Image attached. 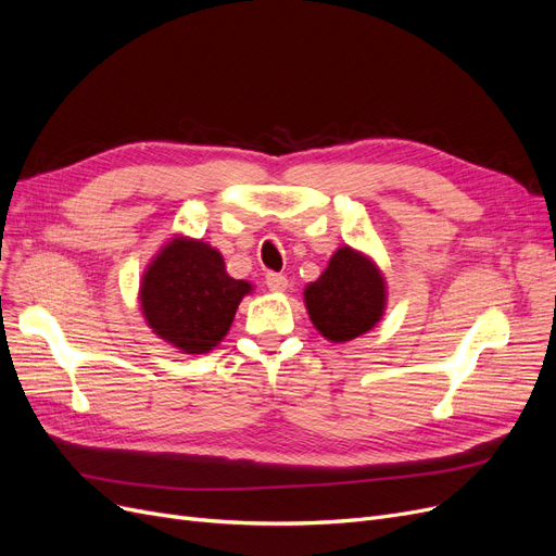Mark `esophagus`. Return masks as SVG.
<instances>
[{
  "label": "esophagus",
  "mask_w": 556,
  "mask_h": 556,
  "mask_svg": "<svg viewBox=\"0 0 556 556\" xmlns=\"http://www.w3.org/2000/svg\"><path fill=\"white\" fill-rule=\"evenodd\" d=\"M265 286H268L273 293H283L288 288V279L281 273H268L265 275Z\"/></svg>",
  "instance_id": "34e87169"
}]
</instances>
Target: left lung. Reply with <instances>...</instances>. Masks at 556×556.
<instances>
[{
  "label": "left lung",
  "instance_id": "left-lung-1",
  "mask_svg": "<svg viewBox=\"0 0 556 556\" xmlns=\"http://www.w3.org/2000/svg\"><path fill=\"white\" fill-rule=\"evenodd\" d=\"M304 300L316 329L333 343H345L379 323L386 304L383 279L366 256L343 248L320 279L306 286Z\"/></svg>",
  "mask_w": 556,
  "mask_h": 556
}]
</instances>
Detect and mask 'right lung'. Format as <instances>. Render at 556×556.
I'll list each match as a JSON object with an SVG mask.
<instances>
[{"mask_svg":"<svg viewBox=\"0 0 556 556\" xmlns=\"http://www.w3.org/2000/svg\"><path fill=\"white\" fill-rule=\"evenodd\" d=\"M250 283L227 275L218 250L202 240H173L140 286L144 320L186 354H204L229 331Z\"/></svg>","mask_w":556,"mask_h":556,"instance_id":"1","label":"right lung"}]
</instances>
